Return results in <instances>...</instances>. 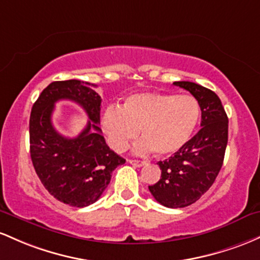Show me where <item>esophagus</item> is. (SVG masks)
I'll return each instance as SVG.
<instances>
[{"mask_svg":"<svg viewBox=\"0 0 260 260\" xmlns=\"http://www.w3.org/2000/svg\"><path fill=\"white\" fill-rule=\"evenodd\" d=\"M130 165H133L134 167H142L145 165L144 161H139V159H129Z\"/></svg>","mask_w":260,"mask_h":260,"instance_id":"1","label":"esophagus"}]
</instances>
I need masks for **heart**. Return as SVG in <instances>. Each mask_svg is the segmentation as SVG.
<instances>
[{
	"mask_svg": "<svg viewBox=\"0 0 260 260\" xmlns=\"http://www.w3.org/2000/svg\"><path fill=\"white\" fill-rule=\"evenodd\" d=\"M200 106L193 95L171 93H135L126 97L121 108L108 107L101 125L108 144L122 152L141 130L145 140L139 152L153 151L171 156L182 150L193 136L200 120Z\"/></svg>",
	"mask_w": 260,
	"mask_h": 260,
	"instance_id": "obj_1",
	"label": "heart"
}]
</instances>
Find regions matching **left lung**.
Instances as JSON below:
<instances>
[{
  "mask_svg": "<svg viewBox=\"0 0 260 260\" xmlns=\"http://www.w3.org/2000/svg\"><path fill=\"white\" fill-rule=\"evenodd\" d=\"M173 84L189 91L201 110V129L182 150L159 161L161 178L150 185L151 194L167 208H185L199 200L214 184L223 163L229 140V118L211 89L188 81Z\"/></svg>",
  "mask_w": 260,
  "mask_h": 260,
  "instance_id": "1",
  "label": "left lung"
}]
</instances>
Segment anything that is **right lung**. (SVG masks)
Masks as SVG:
<instances>
[{
	"label": "right lung",
	"instance_id": "1",
	"mask_svg": "<svg viewBox=\"0 0 260 260\" xmlns=\"http://www.w3.org/2000/svg\"><path fill=\"white\" fill-rule=\"evenodd\" d=\"M95 84L80 80L55 81L40 93L29 119L30 157L40 182L63 204L84 208L95 203L125 159L110 150L101 127L102 99ZM62 99L82 106L90 120L76 138L62 137L51 121L54 103Z\"/></svg>",
	"mask_w": 260,
	"mask_h": 260
}]
</instances>
